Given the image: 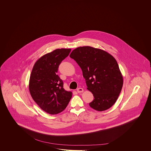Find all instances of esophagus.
Returning <instances> with one entry per match:
<instances>
[{"label":"esophagus","mask_w":151,"mask_h":151,"mask_svg":"<svg viewBox=\"0 0 151 151\" xmlns=\"http://www.w3.org/2000/svg\"><path fill=\"white\" fill-rule=\"evenodd\" d=\"M77 91L78 93H81L83 92V88H77Z\"/></svg>","instance_id":"1"}]
</instances>
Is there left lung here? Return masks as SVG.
Segmentation results:
<instances>
[{
    "label": "left lung",
    "mask_w": 151,
    "mask_h": 151,
    "mask_svg": "<svg viewBox=\"0 0 151 151\" xmlns=\"http://www.w3.org/2000/svg\"><path fill=\"white\" fill-rule=\"evenodd\" d=\"M80 66L87 88L94 99L89 104L98 111L109 109L118 98L123 77L116 59L108 52L91 46L79 47L70 55Z\"/></svg>",
    "instance_id": "left-lung-1"
}]
</instances>
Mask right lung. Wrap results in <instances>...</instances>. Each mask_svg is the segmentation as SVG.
Listing matches in <instances>:
<instances>
[{
	"label": "right lung",
	"mask_w": 151,
	"mask_h": 151,
	"mask_svg": "<svg viewBox=\"0 0 151 151\" xmlns=\"http://www.w3.org/2000/svg\"><path fill=\"white\" fill-rule=\"evenodd\" d=\"M70 48L56 49L42 55L34 65L29 81L32 99L43 111L50 114L63 111L71 100L72 93L63 87L58 76V68L71 52Z\"/></svg>",
	"instance_id": "right-lung-1"
}]
</instances>
